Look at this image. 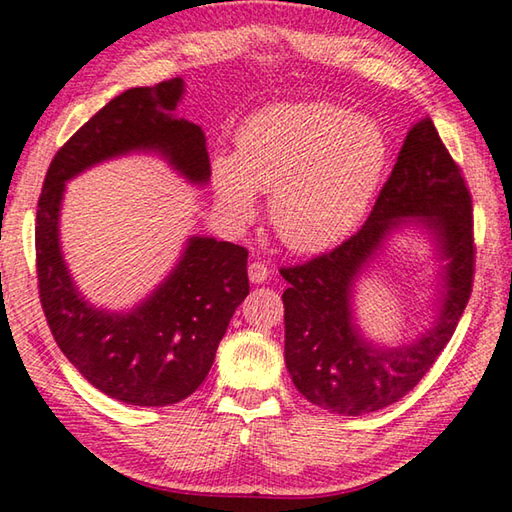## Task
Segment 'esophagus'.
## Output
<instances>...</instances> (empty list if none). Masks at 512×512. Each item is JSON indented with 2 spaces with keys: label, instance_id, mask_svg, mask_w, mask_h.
I'll use <instances>...</instances> for the list:
<instances>
[{
  "label": "esophagus",
  "instance_id": "obj_1",
  "mask_svg": "<svg viewBox=\"0 0 512 512\" xmlns=\"http://www.w3.org/2000/svg\"><path fill=\"white\" fill-rule=\"evenodd\" d=\"M268 275H271V271H268L266 264H262V262H250L248 264V277H250V282H253V284H262Z\"/></svg>",
  "mask_w": 512,
  "mask_h": 512
}]
</instances>
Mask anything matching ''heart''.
Masks as SVG:
<instances>
[{
  "instance_id": "b5f03b06",
  "label": "heart",
  "mask_w": 512,
  "mask_h": 512,
  "mask_svg": "<svg viewBox=\"0 0 512 512\" xmlns=\"http://www.w3.org/2000/svg\"><path fill=\"white\" fill-rule=\"evenodd\" d=\"M386 160V135L372 119L329 103H291L241 126L235 158L214 160L212 183L232 221L255 214V189L273 192L277 237L298 253H314L363 219Z\"/></svg>"
}]
</instances>
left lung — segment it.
Returning <instances> with one entry per match:
<instances>
[{
  "label": "left lung",
  "instance_id": "obj_1",
  "mask_svg": "<svg viewBox=\"0 0 512 512\" xmlns=\"http://www.w3.org/2000/svg\"><path fill=\"white\" fill-rule=\"evenodd\" d=\"M418 215L448 259L444 307L423 339L400 349H377L358 334L349 298L358 273L380 241L404 218ZM472 196L461 169L429 117L402 144L372 212L341 246L305 264L280 268L284 302V359L298 391L320 409L363 415L413 391L456 332L474 282Z\"/></svg>",
  "mask_w": 512,
  "mask_h": 512
}]
</instances>
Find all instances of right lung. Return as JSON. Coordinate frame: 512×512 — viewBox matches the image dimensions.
Here are the masks:
<instances>
[{"mask_svg": "<svg viewBox=\"0 0 512 512\" xmlns=\"http://www.w3.org/2000/svg\"><path fill=\"white\" fill-rule=\"evenodd\" d=\"M183 79L108 101L51 160L36 214L42 311L60 352L94 388L135 406H169L203 384L235 309L248 296V250L192 237L171 275L128 314L94 309L76 291L58 244L65 183L92 164L155 151L196 185L210 178L201 126L176 119Z\"/></svg>", "mask_w": 512, "mask_h": 512, "instance_id": "add662e5", "label": "right lung"}]
</instances>
